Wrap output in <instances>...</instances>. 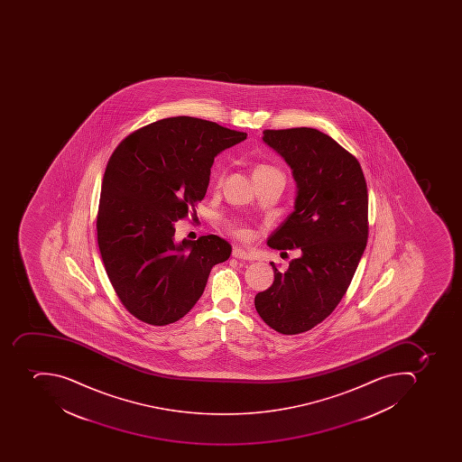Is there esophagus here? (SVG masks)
I'll list each match as a JSON object with an SVG mask.
<instances>
[{
  "instance_id": "obj_1",
  "label": "esophagus",
  "mask_w": 462,
  "mask_h": 462,
  "mask_svg": "<svg viewBox=\"0 0 462 462\" xmlns=\"http://www.w3.org/2000/svg\"><path fill=\"white\" fill-rule=\"evenodd\" d=\"M233 257L238 258V260H245V262H253L254 255L250 254L247 251H244L243 248H234Z\"/></svg>"
}]
</instances>
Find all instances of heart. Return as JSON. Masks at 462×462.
I'll return each mask as SVG.
<instances>
[{
    "label": "heart",
    "instance_id": "obj_1",
    "mask_svg": "<svg viewBox=\"0 0 462 462\" xmlns=\"http://www.w3.org/2000/svg\"><path fill=\"white\" fill-rule=\"evenodd\" d=\"M272 171V168H267V166H258V168H255L254 173H260V171ZM254 173H253V175H254ZM231 231H233V234L236 238H240V240L243 241L251 240V236H253V231L245 226H231Z\"/></svg>",
    "mask_w": 462,
    "mask_h": 462
}]
</instances>
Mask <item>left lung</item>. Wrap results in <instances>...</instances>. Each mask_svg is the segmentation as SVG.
<instances>
[{
  "instance_id": "obj_1",
  "label": "left lung",
  "mask_w": 462,
  "mask_h": 462,
  "mask_svg": "<svg viewBox=\"0 0 462 462\" xmlns=\"http://www.w3.org/2000/svg\"><path fill=\"white\" fill-rule=\"evenodd\" d=\"M263 142L283 157L296 182L291 212L269 236L274 250L300 251L255 294L258 315L274 331L296 335L327 319L346 294L368 238V193L356 157L308 127L264 130Z\"/></svg>"
}]
</instances>
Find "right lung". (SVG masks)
Listing matches in <instances>:
<instances>
[{"label": "right lung", "mask_w": 462, "mask_h": 462, "mask_svg": "<svg viewBox=\"0 0 462 462\" xmlns=\"http://www.w3.org/2000/svg\"><path fill=\"white\" fill-rule=\"evenodd\" d=\"M247 138L195 116H171L116 145L102 179L97 233L109 282L125 310L154 327L173 324L199 300L212 267L231 255L218 236L175 241V224L209 185L218 152Z\"/></svg>", "instance_id": "1"}]
</instances>
